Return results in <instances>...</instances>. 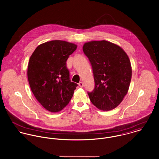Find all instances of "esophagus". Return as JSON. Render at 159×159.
<instances>
[{"label": "esophagus", "instance_id": "esophagus-1", "mask_svg": "<svg viewBox=\"0 0 159 159\" xmlns=\"http://www.w3.org/2000/svg\"><path fill=\"white\" fill-rule=\"evenodd\" d=\"M79 85L80 87H83L84 86V83L82 82H79Z\"/></svg>", "mask_w": 159, "mask_h": 159}]
</instances>
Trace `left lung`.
<instances>
[{"label":"left lung","mask_w":159,"mask_h":159,"mask_svg":"<svg viewBox=\"0 0 159 159\" xmlns=\"http://www.w3.org/2000/svg\"><path fill=\"white\" fill-rule=\"evenodd\" d=\"M83 51L93 68L95 86L88 93L92 103L99 110L116 108L127 94L132 68L129 59L119 46L106 40L86 42Z\"/></svg>","instance_id":"1"}]
</instances>
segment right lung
Here are the masks:
<instances>
[{"mask_svg": "<svg viewBox=\"0 0 159 159\" xmlns=\"http://www.w3.org/2000/svg\"><path fill=\"white\" fill-rule=\"evenodd\" d=\"M77 46L63 40L40 44L30 58L28 79L31 89L42 107L52 112L70 102L77 84L71 82L66 61Z\"/></svg>", "mask_w": 159, "mask_h": 159, "instance_id": "add662e5", "label": "right lung"}]
</instances>
